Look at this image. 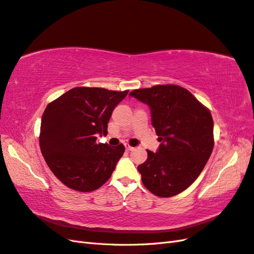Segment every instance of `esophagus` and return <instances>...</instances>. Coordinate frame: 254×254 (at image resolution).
Listing matches in <instances>:
<instances>
[{"mask_svg": "<svg viewBox=\"0 0 254 254\" xmlns=\"http://www.w3.org/2000/svg\"><path fill=\"white\" fill-rule=\"evenodd\" d=\"M125 147H126L127 150H133L134 149V147H132V146L129 145V144H125Z\"/></svg>", "mask_w": 254, "mask_h": 254, "instance_id": "obj_1", "label": "esophagus"}]
</instances>
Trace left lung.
<instances>
[{"mask_svg":"<svg viewBox=\"0 0 254 254\" xmlns=\"http://www.w3.org/2000/svg\"><path fill=\"white\" fill-rule=\"evenodd\" d=\"M147 104L158 134V152L147 149L137 166L144 187L158 197H173L187 190L202 172L214 147L210 110L186 88L157 84L129 93Z\"/></svg>","mask_w":254,"mask_h":254,"instance_id":"left-lung-1","label":"left lung"}]
</instances>
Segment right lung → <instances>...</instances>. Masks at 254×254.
Returning a JSON list of instances; mask_svg holds the SVG:
<instances>
[{"label": "right lung", "mask_w": 254, "mask_h": 254, "mask_svg": "<svg viewBox=\"0 0 254 254\" xmlns=\"http://www.w3.org/2000/svg\"><path fill=\"white\" fill-rule=\"evenodd\" d=\"M128 91L76 87L47 106L40 148L50 170L65 187L87 193L109 180L125 147L97 144L96 135L108 133L112 111Z\"/></svg>", "instance_id": "add662e5"}]
</instances>
